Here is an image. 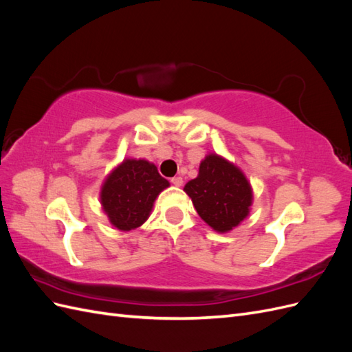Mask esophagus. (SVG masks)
Returning a JSON list of instances; mask_svg holds the SVG:
<instances>
[{"mask_svg": "<svg viewBox=\"0 0 352 352\" xmlns=\"http://www.w3.org/2000/svg\"><path fill=\"white\" fill-rule=\"evenodd\" d=\"M172 184L175 186H182L184 185V179L180 177V176H175V177H172Z\"/></svg>", "mask_w": 352, "mask_h": 352, "instance_id": "1", "label": "esophagus"}]
</instances>
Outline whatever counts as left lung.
<instances>
[{"label": "left lung", "mask_w": 352, "mask_h": 352, "mask_svg": "<svg viewBox=\"0 0 352 352\" xmlns=\"http://www.w3.org/2000/svg\"><path fill=\"white\" fill-rule=\"evenodd\" d=\"M184 190L198 216L219 233L238 228L248 217L254 201L252 186L242 170L216 153L206 155L198 176Z\"/></svg>", "instance_id": "8db88e82"}]
</instances>
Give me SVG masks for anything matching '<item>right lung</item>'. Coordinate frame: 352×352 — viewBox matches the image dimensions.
Segmentation results:
<instances>
[{
  "label": "right lung",
  "instance_id": "1",
  "mask_svg": "<svg viewBox=\"0 0 352 352\" xmlns=\"http://www.w3.org/2000/svg\"><path fill=\"white\" fill-rule=\"evenodd\" d=\"M168 180L144 158H124L104 179L100 202L111 225L122 232L142 226Z\"/></svg>",
  "mask_w": 352,
  "mask_h": 352
}]
</instances>
